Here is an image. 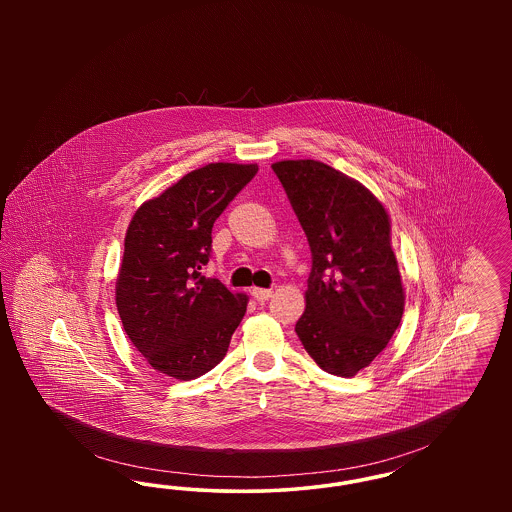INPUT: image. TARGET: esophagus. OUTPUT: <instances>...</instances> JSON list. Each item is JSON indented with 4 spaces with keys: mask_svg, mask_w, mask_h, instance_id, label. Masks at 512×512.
<instances>
[{
    "mask_svg": "<svg viewBox=\"0 0 512 512\" xmlns=\"http://www.w3.org/2000/svg\"><path fill=\"white\" fill-rule=\"evenodd\" d=\"M251 295H253L259 303H265V301H268V299L272 297V292H270V290H263V288H253Z\"/></svg>",
    "mask_w": 512,
    "mask_h": 512,
    "instance_id": "1",
    "label": "esophagus"
}]
</instances>
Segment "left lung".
Masks as SVG:
<instances>
[{
    "label": "left lung",
    "mask_w": 512,
    "mask_h": 512,
    "mask_svg": "<svg viewBox=\"0 0 512 512\" xmlns=\"http://www.w3.org/2000/svg\"><path fill=\"white\" fill-rule=\"evenodd\" d=\"M272 171L313 257L295 332L322 370L355 376L386 349L403 317L390 217L363 184L320 161H280Z\"/></svg>",
    "instance_id": "8db88e82"
}]
</instances>
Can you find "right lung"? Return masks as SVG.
Returning a JSON list of instances; mask_svg holds the SVG:
<instances>
[{
    "mask_svg": "<svg viewBox=\"0 0 512 512\" xmlns=\"http://www.w3.org/2000/svg\"><path fill=\"white\" fill-rule=\"evenodd\" d=\"M257 171V165H205L130 220L117 309L132 345L176 380H194L219 365L244 318V293L205 278L201 268L211 257L215 220Z\"/></svg>",
    "mask_w": 512,
    "mask_h": 512,
    "instance_id": "1",
    "label": "right lung"
}]
</instances>
